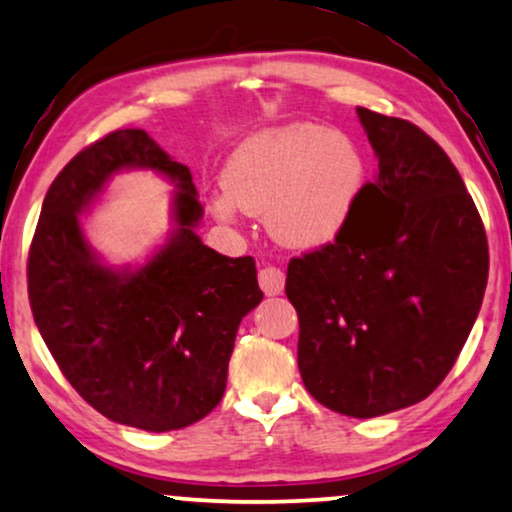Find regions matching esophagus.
<instances>
[{"mask_svg": "<svg viewBox=\"0 0 512 512\" xmlns=\"http://www.w3.org/2000/svg\"><path fill=\"white\" fill-rule=\"evenodd\" d=\"M257 281H260V288L264 290V295L274 297L283 292L285 274L278 267H262L260 274H257Z\"/></svg>", "mask_w": 512, "mask_h": 512, "instance_id": "34e87169", "label": "esophagus"}]
</instances>
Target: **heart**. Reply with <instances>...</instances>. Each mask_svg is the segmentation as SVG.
<instances>
[{
    "mask_svg": "<svg viewBox=\"0 0 512 512\" xmlns=\"http://www.w3.org/2000/svg\"><path fill=\"white\" fill-rule=\"evenodd\" d=\"M365 161L349 138L318 124H292L241 142L222 170L215 213L267 215L269 231L292 248H320L349 222Z\"/></svg>",
    "mask_w": 512,
    "mask_h": 512,
    "instance_id": "obj_1",
    "label": "heart"
}]
</instances>
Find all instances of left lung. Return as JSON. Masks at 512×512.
I'll return each instance as SVG.
<instances>
[{
    "instance_id": "1",
    "label": "left lung",
    "mask_w": 512,
    "mask_h": 512,
    "mask_svg": "<svg viewBox=\"0 0 512 512\" xmlns=\"http://www.w3.org/2000/svg\"><path fill=\"white\" fill-rule=\"evenodd\" d=\"M379 156L332 243L292 257L297 365L313 398L370 419L442 384L478 318L489 274L482 217L459 170L412 121L358 107Z\"/></svg>"
}]
</instances>
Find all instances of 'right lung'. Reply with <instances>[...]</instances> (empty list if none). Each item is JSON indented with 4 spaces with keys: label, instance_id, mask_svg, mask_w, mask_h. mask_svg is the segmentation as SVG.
Wrapping results in <instances>:
<instances>
[{
    "label": "right lung",
    "instance_id": "obj_1",
    "mask_svg": "<svg viewBox=\"0 0 512 512\" xmlns=\"http://www.w3.org/2000/svg\"><path fill=\"white\" fill-rule=\"evenodd\" d=\"M133 165L176 182L178 231L145 268L117 275L94 260L78 213ZM201 215L189 168L140 128L91 142L46 192L27 255L34 323L74 391L117 424L163 433L213 412L238 325L262 302L255 260L203 245Z\"/></svg>",
    "mask_w": 512,
    "mask_h": 512
}]
</instances>
